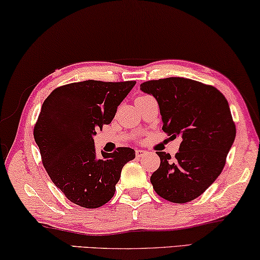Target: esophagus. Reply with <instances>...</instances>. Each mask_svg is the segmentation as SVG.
Listing matches in <instances>:
<instances>
[{"label": "esophagus", "instance_id": "1", "mask_svg": "<svg viewBox=\"0 0 260 260\" xmlns=\"http://www.w3.org/2000/svg\"><path fill=\"white\" fill-rule=\"evenodd\" d=\"M146 153H147L146 150H143V149H137V150H135V155H137V157H142Z\"/></svg>", "mask_w": 260, "mask_h": 260}]
</instances>
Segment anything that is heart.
Wrapping results in <instances>:
<instances>
[{
	"label": "heart",
	"instance_id": "heart-1",
	"mask_svg": "<svg viewBox=\"0 0 260 260\" xmlns=\"http://www.w3.org/2000/svg\"><path fill=\"white\" fill-rule=\"evenodd\" d=\"M141 98H142V96H141Z\"/></svg>",
	"mask_w": 260,
	"mask_h": 260
}]
</instances>
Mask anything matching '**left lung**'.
Returning <instances> with one entry per match:
<instances>
[{"instance_id": "1", "label": "left lung", "mask_w": 260, "mask_h": 260, "mask_svg": "<svg viewBox=\"0 0 260 260\" xmlns=\"http://www.w3.org/2000/svg\"><path fill=\"white\" fill-rule=\"evenodd\" d=\"M140 90L158 104L164 129L182 138L175 158L157 152L154 190L173 203L195 200L214 183L236 138L230 106L222 93L200 81L170 77L142 83Z\"/></svg>"}]
</instances>
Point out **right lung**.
Returning a JSON list of instances; mask_svg holds the SVG:
<instances>
[{
	"label": "right lung",
	"instance_id": "right-lung-1",
	"mask_svg": "<svg viewBox=\"0 0 260 260\" xmlns=\"http://www.w3.org/2000/svg\"><path fill=\"white\" fill-rule=\"evenodd\" d=\"M137 81L85 80L56 88L42 105L34 138L50 179L68 200L83 208L106 204L134 149L96 156L95 131L113 120Z\"/></svg>",
	"mask_w": 260,
	"mask_h": 260
}]
</instances>
